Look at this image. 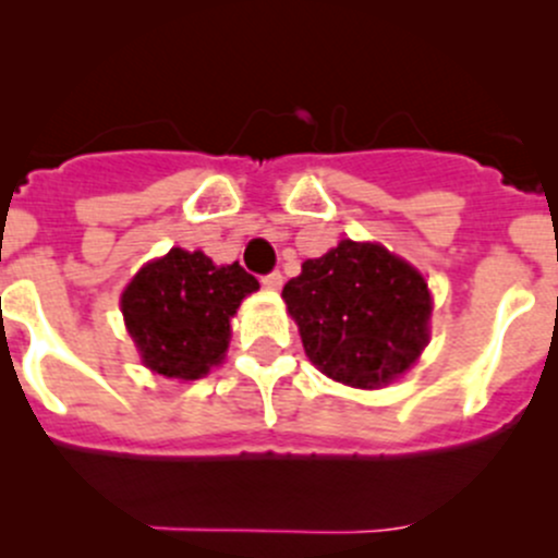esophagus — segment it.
Masks as SVG:
<instances>
[{
  "label": "esophagus",
  "mask_w": 558,
  "mask_h": 558,
  "mask_svg": "<svg viewBox=\"0 0 558 558\" xmlns=\"http://www.w3.org/2000/svg\"><path fill=\"white\" fill-rule=\"evenodd\" d=\"M262 286L264 289H269V291H278L280 286H283V275L278 272V269H272V272H267L262 278Z\"/></svg>",
  "instance_id": "34e87169"
}]
</instances>
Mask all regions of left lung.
<instances>
[{"instance_id":"left-lung-1","label":"left lung","mask_w":558,"mask_h":558,"mask_svg":"<svg viewBox=\"0 0 558 558\" xmlns=\"http://www.w3.org/2000/svg\"><path fill=\"white\" fill-rule=\"evenodd\" d=\"M307 356L331 380L391 384L424 351L432 300L426 280L384 245L342 240L283 286Z\"/></svg>"}]
</instances>
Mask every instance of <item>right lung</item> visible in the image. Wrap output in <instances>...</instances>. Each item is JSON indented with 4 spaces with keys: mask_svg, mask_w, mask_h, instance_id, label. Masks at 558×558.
Masks as SVG:
<instances>
[{
    "mask_svg": "<svg viewBox=\"0 0 558 558\" xmlns=\"http://www.w3.org/2000/svg\"><path fill=\"white\" fill-rule=\"evenodd\" d=\"M256 289L258 280L238 262L216 267L202 251L172 247L134 275L121 311L145 367L196 380L223 359L229 318Z\"/></svg>",
    "mask_w": 558,
    "mask_h": 558,
    "instance_id": "add662e5",
    "label": "right lung"
}]
</instances>
